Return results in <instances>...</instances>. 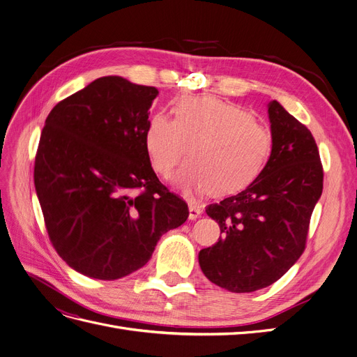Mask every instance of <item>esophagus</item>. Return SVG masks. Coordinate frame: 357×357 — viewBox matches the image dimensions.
<instances>
[{
    "label": "esophagus",
    "mask_w": 357,
    "mask_h": 357,
    "mask_svg": "<svg viewBox=\"0 0 357 357\" xmlns=\"http://www.w3.org/2000/svg\"><path fill=\"white\" fill-rule=\"evenodd\" d=\"M201 208L199 207H197V206H194V204H190V219L191 220H195V219H198V217L201 215Z\"/></svg>",
    "instance_id": "34e87169"
}]
</instances>
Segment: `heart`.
<instances>
[{"mask_svg":"<svg viewBox=\"0 0 357 357\" xmlns=\"http://www.w3.org/2000/svg\"><path fill=\"white\" fill-rule=\"evenodd\" d=\"M191 160L176 175L187 194L229 195L248 187L264 167L271 135L242 107L213 96L183 98L175 119L154 114L146 130V147L154 170L174 174L187 156Z\"/></svg>","mask_w":357,"mask_h":357,"instance_id":"b5f03b06","label":"heart"}]
</instances>
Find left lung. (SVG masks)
Returning <instances> with one entry per match:
<instances>
[{"instance_id": "8db88e82", "label": "left lung", "mask_w": 357, "mask_h": 357, "mask_svg": "<svg viewBox=\"0 0 357 357\" xmlns=\"http://www.w3.org/2000/svg\"><path fill=\"white\" fill-rule=\"evenodd\" d=\"M271 154L257 179L206 213L220 238L198 254L208 280L234 293L277 282L305 251L309 222L322 194L324 170L314 137L277 100L268 103Z\"/></svg>"}]
</instances>
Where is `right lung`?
Masks as SVG:
<instances>
[{
  "label": "right lung",
  "instance_id": "add662e5",
  "mask_svg": "<svg viewBox=\"0 0 357 357\" xmlns=\"http://www.w3.org/2000/svg\"><path fill=\"white\" fill-rule=\"evenodd\" d=\"M159 91L119 75L54 106L40 134L35 187L58 255L87 277L116 280L147 264L163 234L188 219L146 147Z\"/></svg>",
  "mask_w": 357,
  "mask_h": 357
}]
</instances>
